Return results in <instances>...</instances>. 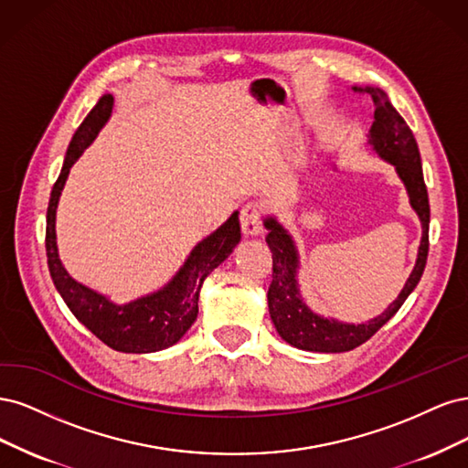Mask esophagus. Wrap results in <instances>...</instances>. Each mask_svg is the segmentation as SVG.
Here are the masks:
<instances>
[{"instance_id":"1","label":"esophagus","mask_w":468,"mask_h":468,"mask_svg":"<svg viewBox=\"0 0 468 468\" xmlns=\"http://www.w3.org/2000/svg\"><path fill=\"white\" fill-rule=\"evenodd\" d=\"M239 219L245 235H259L262 231V206L259 202H247L240 209Z\"/></svg>"}]
</instances>
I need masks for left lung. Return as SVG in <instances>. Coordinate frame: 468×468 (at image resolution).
<instances>
[{"label":"left lung","instance_id":"1","mask_svg":"<svg viewBox=\"0 0 468 468\" xmlns=\"http://www.w3.org/2000/svg\"><path fill=\"white\" fill-rule=\"evenodd\" d=\"M356 91H366L373 99L375 112L369 130V144L377 154L397 167L399 176L402 178L406 190H409L410 204L420 216L421 240L412 274L406 280L400 295L387 307V311L366 324H346L335 319H323L303 303L295 280L297 252L293 240L274 218H268L264 221L268 229L266 243L272 250V282H270L268 288V311L278 335L295 348L309 352H348L357 348L359 344L367 342L402 307L406 297L414 292L421 274H424L428 261L430 202L414 133L390 104L383 89L366 87L356 89Z\"/></svg>","mask_w":468,"mask_h":468}]
</instances>
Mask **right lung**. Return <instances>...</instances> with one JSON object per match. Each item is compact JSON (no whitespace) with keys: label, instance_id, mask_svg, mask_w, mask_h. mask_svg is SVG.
<instances>
[{"label":"right lung","instance_id":"right-lung-1","mask_svg":"<svg viewBox=\"0 0 468 468\" xmlns=\"http://www.w3.org/2000/svg\"><path fill=\"white\" fill-rule=\"evenodd\" d=\"M112 95H102L93 111L73 133L62 173L54 183L47 212V256L56 290L81 324L116 352L149 354L169 348L185 336L198 314V295L207 274L218 268L240 240L239 212L225 221L218 231L194 247L185 266L163 290L135 299L126 305H114L107 297L75 282L58 259L56 247V207L66 185L71 165L83 149L95 140L99 130L112 112Z\"/></svg>","mask_w":468,"mask_h":468}]
</instances>
